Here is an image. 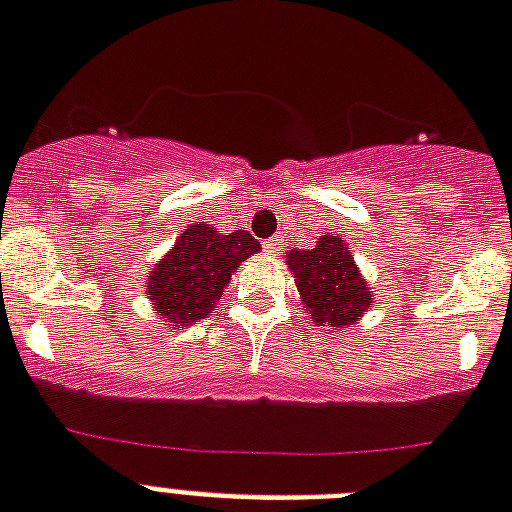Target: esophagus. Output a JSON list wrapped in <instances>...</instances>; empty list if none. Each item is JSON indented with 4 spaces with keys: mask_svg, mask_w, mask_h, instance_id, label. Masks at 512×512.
<instances>
[{
    "mask_svg": "<svg viewBox=\"0 0 512 512\" xmlns=\"http://www.w3.org/2000/svg\"><path fill=\"white\" fill-rule=\"evenodd\" d=\"M263 247H265V252H268V255H276L278 249H281V236H276V239H268Z\"/></svg>",
    "mask_w": 512,
    "mask_h": 512,
    "instance_id": "obj_1",
    "label": "esophagus"
}]
</instances>
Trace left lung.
Segmentation results:
<instances>
[{
  "label": "left lung",
  "mask_w": 512,
  "mask_h": 512,
  "mask_svg": "<svg viewBox=\"0 0 512 512\" xmlns=\"http://www.w3.org/2000/svg\"><path fill=\"white\" fill-rule=\"evenodd\" d=\"M286 265L317 328H354L372 307V289L341 236L325 234L312 249H289Z\"/></svg>",
  "instance_id": "1"
}]
</instances>
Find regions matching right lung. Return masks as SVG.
<instances>
[{
	"instance_id": "1",
	"label": "right lung",
	"mask_w": 512,
	"mask_h": 512,
	"mask_svg": "<svg viewBox=\"0 0 512 512\" xmlns=\"http://www.w3.org/2000/svg\"><path fill=\"white\" fill-rule=\"evenodd\" d=\"M260 252L249 231L218 234L216 226L197 221L176 236L174 247L150 268L148 299L161 325L190 328L216 309L236 268Z\"/></svg>"
}]
</instances>
